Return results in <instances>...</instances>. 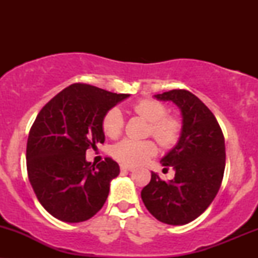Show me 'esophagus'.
Returning <instances> with one entry per match:
<instances>
[{
	"mask_svg": "<svg viewBox=\"0 0 258 258\" xmlns=\"http://www.w3.org/2000/svg\"><path fill=\"white\" fill-rule=\"evenodd\" d=\"M120 168H121V171H133L135 170V167L127 166V165H120Z\"/></svg>",
	"mask_w": 258,
	"mask_h": 258,
	"instance_id": "obj_1",
	"label": "esophagus"
}]
</instances>
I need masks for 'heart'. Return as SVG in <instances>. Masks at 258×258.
<instances>
[{"mask_svg": "<svg viewBox=\"0 0 258 258\" xmlns=\"http://www.w3.org/2000/svg\"><path fill=\"white\" fill-rule=\"evenodd\" d=\"M133 110L149 121V133L165 148L173 147L179 141L182 123L177 117L167 114V108L159 100L142 99L133 105ZM123 116L119 108L106 111L102 121L103 131L108 137L116 138L122 132ZM158 153V147L152 139L125 138L111 148V154L117 161L127 166H136L147 161Z\"/></svg>", "mask_w": 258, "mask_h": 258, "instance_id": "b5f03b06", "label": "heart"}]
</instances>
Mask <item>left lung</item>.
Returning <instances> with one entry per match:
<instances>
[{"label": "left lung", "instance_id": "obj_1", "mask_svg": "<svg viewBox=\"0 0 258 258\" xmlns=\"http://www.w3.org/2000/svg\"><path fill=\"white\" fill-rule=\"evenodd\" d=\"M154 97L178 106L182 132L176 147L160 161L173 168L174 178L166 182L152 172L141 197L156 220L183 226L199 217L220 190L226 166L224 137L212 111L191 92L172 90Z\"/></svg>", "mask_w": 258, "mask_h": 258}]
</instances>
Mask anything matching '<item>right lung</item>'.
Instances as JSON below:
<instances>
[{
  "label": "right lung",
  "mask_w": 258,
  "mask_h": 258,
  "mask_svg": "<svg viewBox=\"0 0 258 258\" xmlns=\"http://www.w3.org/2000/svg\"><path fill=\"white\" fill-rule=\"evenodd\" d=\"M127 97L74 84L38 112L29 132L26 167L38 201L53 217L79 223L104 205L120 167L110 158L91 165L86 161V150L104 143L103 117Z\"/></svg>",
  "instance_id": "add662e5"
}]
</instances>
